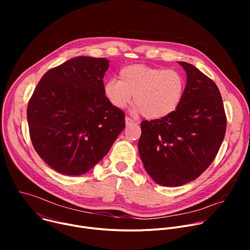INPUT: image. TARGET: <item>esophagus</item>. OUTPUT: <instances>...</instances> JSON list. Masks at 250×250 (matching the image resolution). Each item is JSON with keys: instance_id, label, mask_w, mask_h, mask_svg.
Wrapping results in <instances>:
<instances>
[{"instance_id": "esophagus-1", "label": "esophagus", "mask_w": 250, "mask_h": 250, "mask_svg": "<svg viewBox=\"0 0 250 250\" xmlns=\"http://www.w3.org/2000/svg\"><path fill=\"white\" fill-rule=\"evenodd\" d=\"M125 125H133V124H134V122H133L130 118H128V117H125Z\"/></svg>"}]
</instances>
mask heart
<instances>
[{"label":"heart","mask_w":250,"mask_h":250,"mask_svg":"<svg viewBox=\"0 0 250 250\" xmlns=\"http://www.w3.org/2000/svg\"><path fill=\"white\" fill-rule=\"evenodd\" d=\"M184 90L185 79L179 71L132 64L120 71V80L104 83V96L117 109L125 108L133 97V114L159 120L176 111Z\"/></svg>","instance_id":"b5f03b06"}]
</instances>
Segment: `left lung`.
I'll use <instances>...</instances> for the list:
<instances>
[{
    "mask_svg": "<svg viewBox=\"0 0 250 250\" xmlns=\"http://www.w3.org/2000/svg\"><path fill=\"white\" fill-rule=\"evenodd\" d=\"M186 86L179 106L171 115L141 122L138 151L153 181L178 187L197 178L215 159L227 128L219 88L194 65L179 61Z\"/></svg>",
    "mask_w": 250,
    "mask_h": 250,
    "instance_id": "8db88e82",
    "label": "left lung"
}]
</instances>
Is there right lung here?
I'll use <instances>...</instances> for the list:
<instances>
[{"instance_id": "right-lung-1", "label": "right lung", "mask_w": 250, "mask_h": 250, "mask_svg": "<svg viewBox=\"0 0 250 250\" xmlns=\"http://www.w3.org/2000/svg\"><path fill=\"white\" fill-rule=\"evenodd\" d=\"M105 58L78 56L47 71L28 105L32 146L55 171L87 173L109 152L125 126V114L104 96Z\"/></svg>"}]
</instances>
